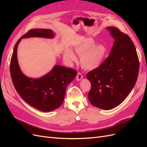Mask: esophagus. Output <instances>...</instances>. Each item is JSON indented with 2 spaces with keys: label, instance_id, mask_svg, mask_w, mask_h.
I'll return each mask as SVG.
<instances>
[{
  "label": "esophagus",
  "instance_id": "34e87169",
  "mask_svg": "<svg viewBox=\"0 0 147 147\" xmlns=\"http://www.w3.org/2000/svg\"><path fill=\"white\" fill-rule=\"evenodd\" d=\"M83 77V74L81 73V72H78L77 74V80L78 81L80 80L81 79H82Z\"/></svg>",
  "mask_w": 147,
  "mask_h": 147
}]
</instances>
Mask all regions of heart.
Here are the masks:
<instances>
[{"mask_svg": "<svg viewBox=\"0 0 147 147\" xmlns=\"http://www.w3.org/2000/svg\"><path fill=\"white\" fill-rule=\"evenodd\" d=\"M77 55L81 56V64L83 68L92 69L98 67L106 55L107 49L101 44L96 45L92 38H85L74 47ZM64 56L69 61L76 60V56L72 50L67 48L65 51Z\"/></svg>", "mask_w": 147, "mask_h": 147, "instance_id": "obj_1", "label": "heart"}]
</instances>
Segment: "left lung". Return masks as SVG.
<instances>
[{
    "mask_svg": "<svg viewBox=\"0 0 147 147\" xmlns=\"http://www.w3.org/2000/svg\"><path fill=\"white\" fill-rule=\"evenodd\" d=\"M107 29L115 38L110 55L86 75L91 85L89 100L104 110L116 107L126 99L135 86L139 71V57L129 36L117 28Z\"/></svg>",
    "mask_w": 147,
    "mask_h": 147,
    "instance_id": "obj_1",
    "label": "left lung"
}]
</instances>
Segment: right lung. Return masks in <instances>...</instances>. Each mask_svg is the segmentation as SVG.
<instances>
[{
  "label": "right lung",
  "instance_id": "right-lung-1",
  "mask_svg": "<svg viewBox=\"0 0 147 147\" xmlns=\"http://www.w3.org/2000/svg\"><path fill=\"white\" fill-rule=\"evenodd\" d=\"M38 37L53 38L50 29H30L16 43L11 57L10 70L16 91L26 102L42 112L54 110L63 103L67 85L77 74L75 70L56 65L51 72L38 79L30 78L22 73L17 60V48L23 38Z\"/></svg>",
  "mask_w": 147,
  "mask_h": 147
}]
</instances>
